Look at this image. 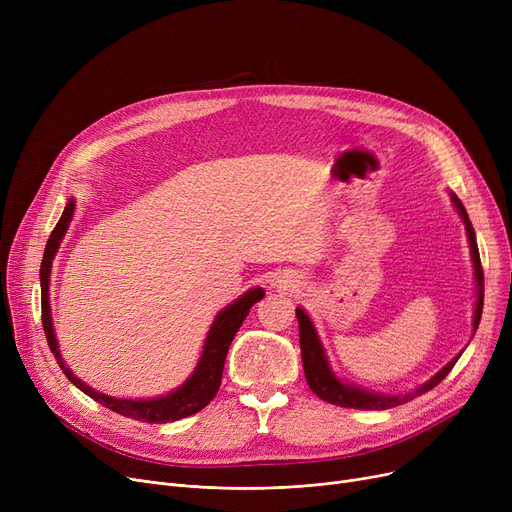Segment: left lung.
Instances as JSON below:
<instances>
[{
	"label": "left lung",
	"mask_w": 512,
	"mask_h": 512,
	"mask_svg": "<svg viewBox=\"0 0 512 512\" xmlns=\"http://www.w3.org/2000/svg\"><path fill=\"white\" fill-rule=\"evenodd\" d=\"M450 199L454 203V209L459 211L461 220L465 222V230H467V238H469V247H471V259H473V267H475V286H477V301H475V311H473V330H477L479 319H481V309H483V270H481V259H479V249H477V240H475V230L471 226V220L467 215V209L463 207L461 199L456 197L454 193H450ZM297 319H299V340H301V357H303V369H305V378L309 388L326 402H332L336 407H344V409H392L398 405H405V402L413 400L415 396L436 388L446 375L450 373V369L454 367V363L459 361V357L463 353L456 355L448 365H444L432 380H427L425 384H421L417 390L409 392V394H382V392H373V390H365L353 384H346L342 380H338L330 363H328V355L324 351V344H321L317 330L313 326L311 317L305 313V309L297 307Z\"/></svg>",
	"instance_id": "1"
}]
</instances>
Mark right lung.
I'll use <instances>...</instances> for the list:
<instances>
[{
	"mask_svg": "<svg viewBox=\"0 0 512 512\" xmlns=\"http://www.w3.org/2000/svg\"><path fill=\"white\" fill-rule=\"evenodd\" d=\"M74 215V199H70L64 207V213L60 222L53 228V232L49 234L47 247L43 253V261H41V317H43V330H45V338L47 344L51 348L53 357H56L58 365L62 367V371L66 373V378L78 388L83 390L87 396H91L93 400H97L99 405L112 409L114 413H120L124 417L137 419V421H145V423H170V421H178L184 419L188 415L199 413L203 407H207L211 398L218 394L220 384H222V371H224V363H226V355L230 342L234 340L238 328L242 326V321L249 315L251 307L261 301L265 297L263 288H251L240 299H236L234 303H230L224 311H220L215 315L213 324L207 332L205 344H203V353L201 359L195 367V371L191 373L180 388L172 390L166 396H157V398H145V400H128V398H114L107 396L101 392H95L91 386H87L85 382H80L76 375L70 371V367H66L62 355H60V346L56 340V332H53V324H51V307H49V276H51V261L56 257L60 242L72 222Z\"/></svg>",
	"mask_w": 512,
	"mask_h": 512,
	"instance_id": "add662e5",
	"label": "right lung"
}]
</instances>
